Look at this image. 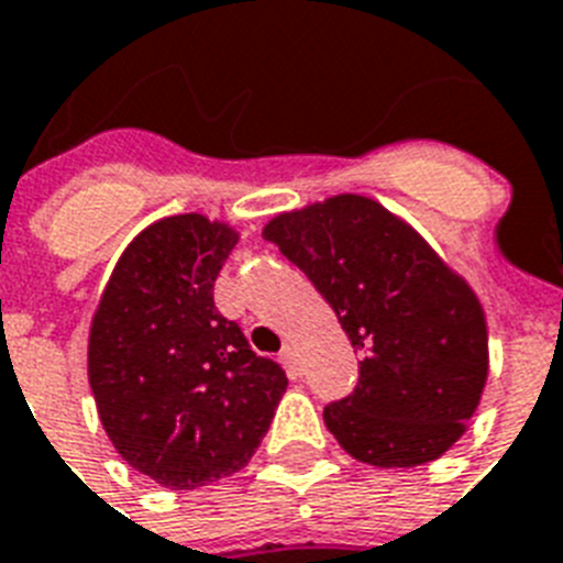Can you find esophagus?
I'll return each instance as SVG.
<instances>
[{
	"mask_svg": "<svg viewBox=\"0 0 563 563\" xmlns=\"http://www.w3.org/2000/svg\"><path fill=\"white\" fill-rule=\"evenodd\" d=\"M280 357L291 372H300V352H297L295 343H286V346H283V352H280Z\"/></svg>",
	"mask_w": 563,
	"mask_h": 563,
	"instance_id": "34e87169",
	"label": "esophagus"
}]
</instances>
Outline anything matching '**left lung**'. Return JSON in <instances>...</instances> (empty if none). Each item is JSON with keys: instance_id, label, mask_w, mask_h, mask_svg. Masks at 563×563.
<instances>
[{"instance_id": "8db88e82", "label": "left lung", "mask_w": 563, "mask_h": 563, "mask_svg": "<svg viewBox=\"0 0 563 563\" xmlns=\"http://www.w3.org/2000/svg\"><path fill=\"white\" fill-rule=\"evenodd\" d=\"M263 238L314 283L361 377L323 409L361 464L420 466L466 432L489 372L481 300L400 217L361 194L277 214Z\"/></svg>"}]
</instances>
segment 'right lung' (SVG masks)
<instances>
[{
  "mask_svg": "<svg viewBox=\"0 0 563 563\" xmlns=\"http://www.w3.org/2000/svg\"><path fill=\"white\" fill-rule=\"evenodd\" d=\"M238 231L177 214L140 231L91 320L88 380L113 450L168 489H197L252 461L289 386L214 306Z\"/></svg>",
  "mask_w": 563,
  "mask_h": 563,
  "instance_id": "add662e5",
  "label": "right lung"
}]
</instances>
